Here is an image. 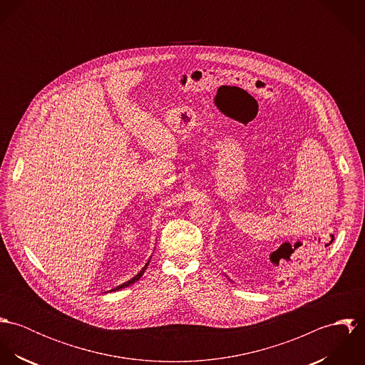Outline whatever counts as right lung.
Listing matches in <instances>:
<instances>
[{"mask_svg":"<svg viewBox=\"0 0 365 365\" xmlns=\"http://www.w3.org/2000/svg\"><path fill=\"white\" fill-rule=\"evenodd\" d=\"M148 265H149V262H148V264H146V265H145V267H143V268H142V269H140V271H139V272H138V274H136V275H135V277H133V278H132V279H129V281H128V282H125V284H122V285H119V287H116V288H113V289H112V291H118V289H122V288H126V287H129V285H132V284H133V282H136V281H138V279H139V278H140V277H142V275H143V274H145V269H146V268H148Z\"/></svg>","mask_w":365,"mask_h":365,"instance_id":"right-lung-1","label":"right lung"}]
</instances>
